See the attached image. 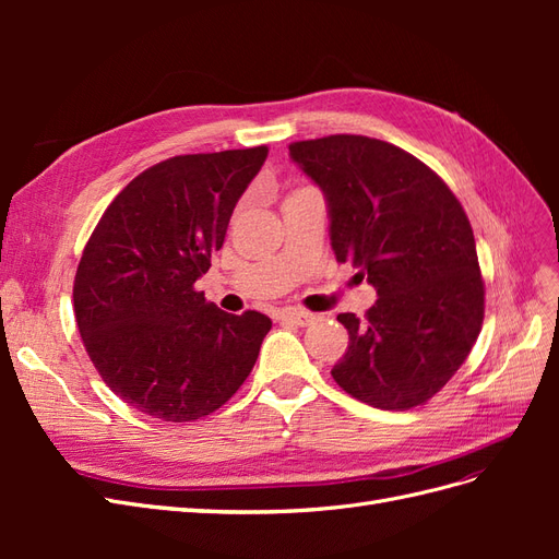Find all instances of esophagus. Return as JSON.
<instances>
[{
    "label": "esophagus",
    "instance_id": "1",
    "mask_svg": "<svg viewBox=\"0 0 559 559\" xmlns=\"http://www.w3.org/2000/svg\"><path fill=\"white\" fill-rule=\"evenodd\" d=\"M280 319L282 321H292V324H296V326H308V324H312V321L317 319V314L310 312V310L284 308V310H280Z\"/></svg>",
    "mask_w": 559,
    "mask_h": 559
}]
</instances>
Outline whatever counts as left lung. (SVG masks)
Segmentation results:
<instances>
[{"instance_id":"1","label":"left lung","mask_w":559,"mask_h":559,"mask_svg":"<svg viewBox=\"0 0 559 559\" xmlns=\"http://www.w3.org/2000/svg\"><path fill=\"white\" fill-rule=\"evenodd\" d=\"M321 191L331 247L376 286L364 319L337 314L349 345L333 380L380 411H408L441 392L476 345L485 284L460 200L408 151L364 134L289 144Z\"/></svg>"}]
</instances>
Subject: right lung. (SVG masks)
<instances>
[{
  "label": "right lung",
  "instance_id": "1",
  "mask_svg": "<svg viewBox=\"0 0 559 559\" xmlns=\"http://www.w3.org/2000/svg\"><path fill=\"white\" fill-rule=\"evenodd\" d=\"M267 146L167 158L134 177L95 226L74 277V314L97 373L163 421L214 413L238 392L265 314H228L195 282L224 247L230 214Z\"/></svg>",
  "mask_w": 559,
  "mask_h": 559
}]
</instances>
